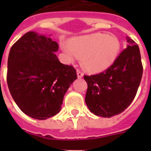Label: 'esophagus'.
<instances>
[{
    "label": "esophagus",
    "mask_w": 151,
    "mask_h": 151,
    "mask_svg": "<svg viewBox=\"0 0 151 151\" xmlns=\"http://www.w3.org/2000/svg\"><path fill=\"white\" fill-rule=\"evenodd\" d=\"M77 73H78V77L79 78H82L83 75H84V73H83L82 71L81 70H79V69H78V70H77Z\"/></svg>",
    "instance_id": "obj_1"
}]
</instances>
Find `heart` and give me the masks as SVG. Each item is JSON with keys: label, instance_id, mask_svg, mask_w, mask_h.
Instances as JSON below:
<instances>
[{"label": "heart", "instance_id": "heart-1", "mask_svg": "<svg viewBox=\"0 0 151 151\" xmlns=\"http://www.w3.org/2000/svg\"><path fill=\"white\" fill-rule=\"evenodd\" d=\"M61 47L69 60L81 58L86 70L97 73L108 68L114 62L121 45L117 37L96 33L73 37L70 45L62 44Z\"/></svg>", "mask_w": 151, "mask_h": 151}]
</instances>
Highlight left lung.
<instances>
[{
	"label": "left lung",
	"mask_w": 151,
	"mask_h": 151,
	"mask_svg": "<svg viewBox=\"0 0 151 151\" xmlns=\"http://www.w3.org/2000/svg\"><path fill=\"white\" fill-rule=\"evenodd\" d=\"M129 45L103 72L84 75L88 84L85 103L95 115L110 117L123 112L136 96L143 75L139 48L129 37Z\"/></svg>",
	"instance_id": "left-lung-1"
}]
</instances>
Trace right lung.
I'll list each match as a JSON object with an SVG mask.
<instances>
[{
  "mask_svg": "<svg viewBox=\"0 0 151 151\" xmlns=\"http://www.w3.org/2000/svg\"><path fill=\"white\" fill-rule=\"evenodd\" d=\"M59 45L50 37L28 32L11 48L7 83L22 112L45 120L60 111L70 85L78 78L73 66L61 63L54 52Z\"/></svg>",
  "mask_w": 151,
  "mask_h": 151,
  "instance_id": "1",
  "label": "right lung"
}]
</instances>
